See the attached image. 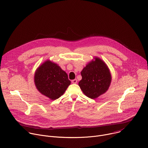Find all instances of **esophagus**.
Here are the masks:
<instances>
[{"mask_svg":"<svg viewBox=\"0 0 148 148\" xmlns=\"http://www.w3.org/2000/svg\"><path fill=\"white\" fill-rule=\"evenodd\" d=\"M71 82H72L73 84H77V79H74L72 80V81H71Z\"/></svg>","mask_w":148,"mask_h":148,"instance_id":"34e87169","label":"esophagus"}]
</instances>
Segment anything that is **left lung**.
Returning a JSON list of instances; mask_svg holds the SVG:
<instances>
[{"mask_svg":"<svg viewBox=\"0 0 148 148\" xmlns=\"http://www.w3.org/2000/svg\"><path fill=\"white\" fill-rule=\"evenodd\" d=\"M82 79L78 85L88 98L95 99L108 90L112 80L110 70L100 58L94 57L81 72Z\"/></svg>","mask_w":148,"mask_h":148,"instance_id":"left-lung-1","label":"left lung"}]
</instances>
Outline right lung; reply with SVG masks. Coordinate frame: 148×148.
<instances>
[{
  "mask_svg": "<svg viewBox=\"0 0 148 148\" xmlns=\"http://www.w3.org/2000/svg\"><path fill=\"white\" fill-rule=\"evenodd\" d=\"M34 82L37 90L51 100L62 95L71 84L67 74L50 60L45 61L36 69Z\"/></svg>",
  "mask_w": 148,
  "mask_h": 148,
  "instance_id": "1",
  "label": "right lung"
}]
</instances>
